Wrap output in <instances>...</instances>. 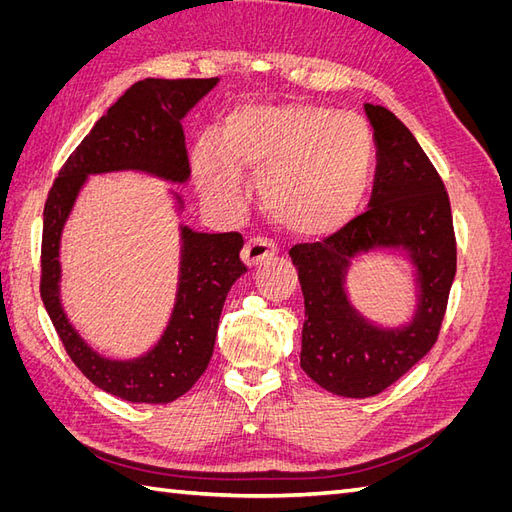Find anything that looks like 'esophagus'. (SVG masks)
Segmentation results:
<instances>
[{
  "label": "esophagus",
  "instance_id": "1",
  "mask_svg": "<svg viewBox=\"0 0 512 512\" xmlns=\"http://www.w3.org/2000/svg\"><path fill=\"white\" fill-rule=\"evenodd\" d=\"M277 254V243L265 239V237H254L245 243L241 258L247 267H256L258 262Z\"/></svg>",
  "mask_w": 512,
  "mask_h": 512
}]
</instances>
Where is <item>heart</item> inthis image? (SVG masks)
Listing matches in <instances>:
<instances>
[{"label": "heart", "instance_id": "obj_1", "mask_svg": "<svg viewBox=\"0 0 512 512\" xmlns=\"http://www.w3.org/2000/svg\"><path fill=\"white\" fill-rule=\"evenodd\" d=\"M374 156V136L359 115L316 104H247L218 138H198L192 168L200 192L226 209L245 205L243 173L256 175L277 224L292 235L322 237L359 209Z\"/></svg>", "mask_w": 512, "mask_h": 512}]
</instances>
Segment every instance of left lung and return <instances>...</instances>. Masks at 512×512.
Returning <instances> with one entry per match:
<instances>
[{"mask_svg":"<svg viewBox=\"0 0 512 512\" xmlns=\"http://www.w3.org/2000/svg\"><path fill=\"white\" fill-rule=\"evenodd\" d=\"M363 108L378 160L367 211L322 243L288 252L305 299L301 367L322 389L354 399L382 393L436 344L457 271L451 203L436 168L389 108ZM367 253L409 260L417 303L408 323L386 328L349 301L351 260Z\"/></svg>","mask_w":512,"mask_h":512,"instance_id":"1","label":"left lung"}]
</instances>
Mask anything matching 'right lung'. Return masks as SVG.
I'll use <instances>...</instances> for the list:
<instances>
[{
    "label": "right lung",
    "mask_w": 512,
    "mask_h": 512,
    "mask_svg": "<svg viewBox=\"0 0 512 512\" xmlns=\"http://www.w3.org/2000/svg\"><path fill=\"white\" fill-rule=\"evenodd\" d=\"M220 79H145L134 83L72 151L44 205L40 294L74 365L98 389L132 404H170L188 393L207 369L222 307L247 271L239 232H198L179 224V280L175 305L160 339L134 359H108L91 348L61 305L59 247L66 222L91 175L145 173L183 185L190 160L181 121ZM175 211L183 198L168 190Z\"/></svg>",
    "instance_id": "add662e5"
}]
</instances>
